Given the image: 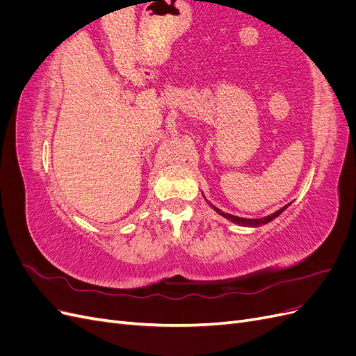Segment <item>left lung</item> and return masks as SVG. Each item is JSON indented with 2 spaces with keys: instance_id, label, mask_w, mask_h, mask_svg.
I'll use <instances>...</instances> for the list:
<instances>
[{
  "instance_id": "left-lung-1",
  "label": "left lung",
  "mask_w": 356,
  "mask_h": 356,
  "mask_svg": "<svg viewBox=\"0 0 356 356\" xmlns=\"http://www.w3.org/2000/svg\"><path fill=\"white\" fill-rule=\"evenodd\" d=\"M208 202V200H207ZM211 207H212V209L215 211V212H218L221 217H224V218H227V220H230L232 222H234V224H238V225H243V227H260V225H263V224H267V222H270L272 220H275L276 217H279V215H281L291 203H288V204H285L284 208H281L279 211H276V212H273L272 215H267V217H263V218H242V217H236V215H232V213H227V212H222L221 209H218L217 207H213V204L211 203V202H208Z\"/></svg>"
}]
</instances>
